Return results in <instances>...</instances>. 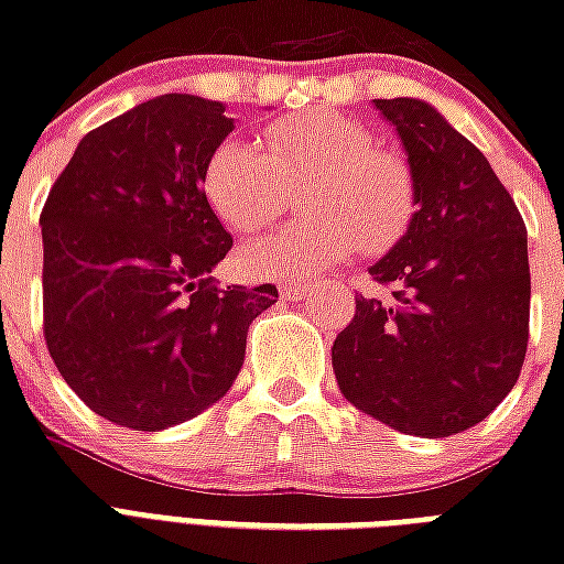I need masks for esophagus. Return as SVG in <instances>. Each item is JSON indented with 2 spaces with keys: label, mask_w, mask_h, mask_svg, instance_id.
<instances>
[{
  "label": "esophagus",
  "mask_w": 564,
  "mask_h": 564,
  "mask_svg": "<svg viewBox=\"0 0 564 564\" xmlns=\"http://www.w3.org/2000/svg\"><path fill=\"white\" fill-rule=\"evenodd\" d=\"M310 290H313V283H283L281 295L290 301H299V299H307Z\"/></svg>",
  "instance_id": "esophagus-1"
}]
</instances>
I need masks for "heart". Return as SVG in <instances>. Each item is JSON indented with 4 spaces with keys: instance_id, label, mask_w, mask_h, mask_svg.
<instances>
[{
    "instance_id": "1",
    "label": "heart",
    "mask_w": 564,
    "mask_h": 564,
    "mask_svg": "<svg viewBox=\"0 0 564 564\" xmlns=\"http://www.w3.org/2000/svg\"><path fill=\"white\" fill-rule=\"evenodd\" d=\"M304 189L310 219L242 248L254 278H313L360 248L383 254L406 237L419 184L406 158L375 145L366 122L339 110H301L260 131V145L225 140L204 166V195L230 230L265 228L290 187Z\"/></svg>"
}]
</instances>
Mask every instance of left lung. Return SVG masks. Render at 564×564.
Segmentation results:
<instances>
[{"label": "left lung", "instance_id": "left-lung-1", "mask_svg": "<svg viewBox=\"0 0 564 564\" xmlns=\"http://www.w3.org/2000/svg\"><path fill=\"white\" fill-rule=\"evenodd\" d=\"M419 184L406 237L369 269L394 301L357 295L334 375L371 419L442 438L516 386L530 339L527 228L489 161L419 99H375Z\"/></svg>", "mask_w": 564, "mask_h": 564}]
</instances>
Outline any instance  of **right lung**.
I'll return each instance as SVG.
<instances>
[{
    "label": "right lung",
    "mask_w": 564,
    "mask_h": 564,
    "mask_svg": "<svg viewBox=\"0 0 564 564\" xmlns=\"http://www.w3.org/2000/svg\"><path fill=\"white\" fill-rule=\"evenodd\" d=\"M234 131L219 101L170 93L84 137L48 189L43 336L69 389L131 430L195 419L237 380L272 283L221 290L234 246L204 166Z\"/></svg>",
    "instance_id": "add662e5"
}]
</instances>
